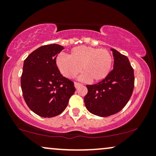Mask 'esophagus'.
Segmentation results:
<instances>
[{
	"instance_id": "34e87169",
	"label": "esophagus",
	"mask_w": 156,
	"mask_h": 156,
	"mask_svg": "<svg viewBox=\"0 0 156 156\" xmlns=\"http://www.w3.org/2000/svg\"><path fill=\"white\" fill-rule=\"evenodd\" d=\"M81 86L82 84L80 83H78V82H76V83H75V87H76V88H78V87H81Z\"/></svg>"
}]
</instances>
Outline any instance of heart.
I'll list each match as a JSON object with an SVG mask.
<instances>
[{"label": "heart", "mask_w": 156, "mask_h": 156, "mask_svg": "<svg viewBox=\"0 0 156 156\" xmlns=\"http://www.w3.org/2000/svg\"><path fill=\"white\" fill-rule=\"evenodd\" d=\"M55 64L62 76L66 78H76L82 69L84 73L80 77V80L99 82L110 74L113 57L107 50L78 46L73 48L68 56L58 55Z\"/></svg>", "instance_id": "b5f03b06"}]
</instances>
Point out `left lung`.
<instances>
[{
    "instance_id": "8db88e82",
    "label": "left lung",
    "mask_w": 156,
    "mask_h": 156,
    "mask_svg": "<svg viewBox=\"0 0 156 156\" xmlns=\"http://www.w3.org/2000/svg\"><path fill=\"white\" fill-rule=\"evenodd\" d=\"M114 69L109 76L99 83L87 85L88 92L84 97L86 108L99 117L117 114L126 105L133 91L134 73L127 56L115 49Z\"/></svg>"
}]
</instances>
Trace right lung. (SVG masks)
Listing matches in <instances>:
<instances>
[{
    "label": "right lung",
    "instance_id": "right-lung-1",
    "mask_svg": "<svg viewBox=\"0 0 156 156\" xmlns=\"http://www.w3.org/2000/svg\"><path fill=\"white\" fill-rule=\"evenodd\" d=\"M64 48L57 44L41 46L23 63L21 89L27 105L42 117L58 115L67 108L76 88L61 74L55 59Z\"/></svg>",
    "mask_w": 156,
    "mask_h": 156
}]
</instances>
